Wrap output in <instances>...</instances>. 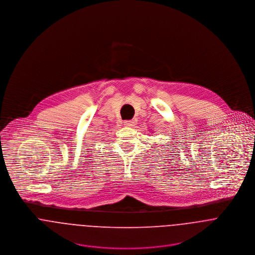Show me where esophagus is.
I'll use <instances>...</instances> for the list:
<instances>
[{"label": "esophagus", "instance_id": "esophagus-1", "mask_svg": "<svg viewBox=\"0 0 255 255\" xmlns=\"http://www.w3.org/2000/svg\"><path fill=\"white\" fill-rule=\"evenodd\" d=\"M124 125L128 128H130V127H133L134 126V122L133 121H125L124 122Z\"/></svg>", "mask_w": 255, "mask_h": 255}]
</instances>
